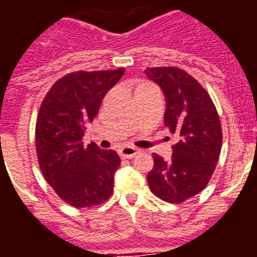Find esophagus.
I'll return each instance as SVG.
<instances>
[{"instance_id":"obj_1","label":"esophagus","mask_w":257,"mask_h":257,"mask_svg":"<svg viewBox=\"0 0 257 257\" xmlns=\"http://www.w3.org/2000/svg\"><path fill=\"white\" fill-rule=\"evenodd\" d=\"M136 153H138V149L134 148V147H123V148L119 149V156L122 158H133Z\"/></svg>"}]
</instances>
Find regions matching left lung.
Segmentation results:
<instances>
[{
	"label": "left lung",
	"instance_id": "8db88e82",
	"mask_svg": "<svg viewBox=\"0 0 257 257\" xmlns=\"http://www.w3.org/2000/svg\"><path fill=\"white\" fill-rule=\"evenodd\" d=\"M145 74L162 88L165 124L178 139L170 161L153 154L149 188L162 201L181 203L205 189L215 171L222 143L219 114L207 91L183 69L147 68Z\"/></svg>",
	"mask_w": 257,
	"mask_h": 257
}]
</instances>
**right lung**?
Listing matches in <instances>:
<instances>
[{
	"label": "right lung",
	"mask_w": 257,
	"mask_h": 257,
	"mask_svg": "<svg viewBox=\"0 0 257 257\" xmlns=\"http://www.w3.org/2000/svg\"><path fill=\"white\" fill-rule=\"evenodd\" d=\"M124 69L76 72L52 85L36 123V151L45 179L73 207H91L112 196L121 160L95 143L85 147L86 123L92 122L106 92Z\"/></svg>",
	"instance_id": "obj_1"
}]
</instances>
